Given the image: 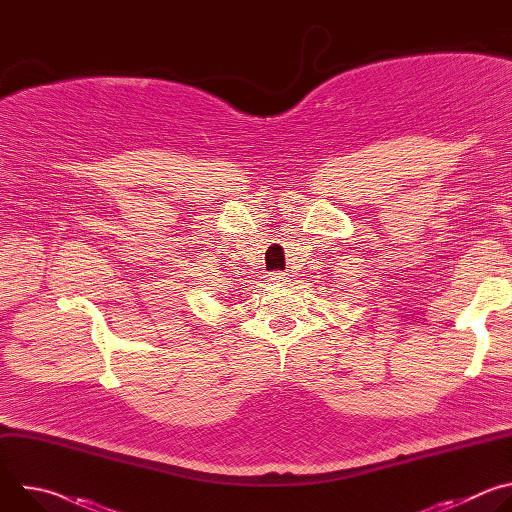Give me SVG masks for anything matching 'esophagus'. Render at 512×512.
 Returning a JSON list of instances; mask_svg holds the SVG:
<instances>
[{
    "label": "esophagus",
    "mask_w": 512,
    "mask_h": 512,
    "mask_svg": "<svg viewBox=\"0 0 512 512\" xmlns=\"http://www.w3.org/2000/svg\"><path fill=\"white\" fill-rule=\"evenodd\" d=\"M269 279H271V283L285 285V283L289 281V275H287V273H283V271H275V273H271V275H269Z\"/></svg>",
    "instance_id": "obj_1"
}]
</instances>
